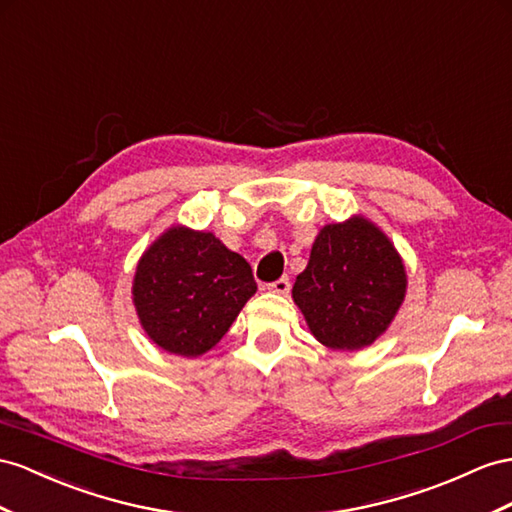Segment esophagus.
<instances>
[{"instance_id":"esophagus-1","label":"esophagus","mask_w":512,"mask_h":512,"mask_svg":"<svg viewBox=\"0 0 512 512\" xmlns=\"http://www.w3.org/2000/svg\"><path fill=\"white\" fill-rule=\"evenodd\" d=\"M290 287H292L290 279L283 277V279H279V281L270 283V285H268V290H270V292H274V294H279V296H287V294H290Z\"/></svg>"}]
</instances>
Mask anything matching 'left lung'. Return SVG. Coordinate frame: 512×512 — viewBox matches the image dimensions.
I'll use <instances>...</instances> for the list:
<instances>
[{"mask_svg":"<svg viewBox=\"0 0 512 512\" xmlns=\"http://www.w3.org/2000/svg\"><path fill=\"white\" fill-rule=\"evenodd\" d=\"M406 287L404 261L389 235L355 214L320 229L292 298L322 346L361 350L389 329Z\"/></svg>","mask_w":512,"mask_h":512,"instance_id":"obj_1","label":"left lung"}]
</instances>
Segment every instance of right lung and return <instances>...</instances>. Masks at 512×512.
Masks as SVG:
<instances>
[{
  "instance_id": "right-lung-1",
  "label": "right lung",
  "mask_w": 512,
  "mask_h": 512,
  "mask_svg": "<svg viewBox=\"0 0 512 512\" xmlns=\"http://www.w3.org/2000/svg\"><path fill=\"white\" fill-rule=\"evenodd\" d=\"M257 292L248 261L212 231L168 227L138 259L131 300L155 346L186 359L212 350Z\"/></svg>"
}]
</instances>
